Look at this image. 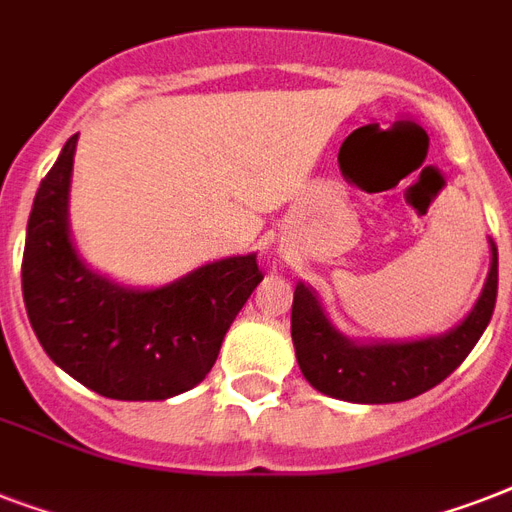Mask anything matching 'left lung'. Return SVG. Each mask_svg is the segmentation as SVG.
<instances>
[{"instance_id":"8db88e82","label":"left lung","mask_w":512,"mask_h":512,"mask_svg":"<svg viewBox=\"0 0 512 512\" xmlns=\"http://www.w3.org/2000/svg\"><path fill=\"white\" fill-rule=\"evenodd\" d=\"M497 303V244L492 271L476 308L444 337L393 345H356L337 335L305 284L295 287L292 342L305 380L327 396L356 404H393L436 388L476 348Z\"/></svg>"}]
</instances>
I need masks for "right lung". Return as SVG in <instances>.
Segmentation results:
<instances>
[{
    "label": "right lung",
    "mask_w": 512,
    "mask_h": 512,
    "mask_svg": "<svg viewBox=\"0 0 512 512\" xmlns=\"http://www.w3.org/2000/svg\"><path fill=\"white\" fill-rule=\"evenodd\" d=\"M76 135L44 175L28 217L23 303L47 356L106 398L162 401L199 385L223 337L263 281L255 255L228 257L154 292L84 268L68 239Z\"/></svg>",
    "instance_id": "right-lung-1"
}]
</instances>
